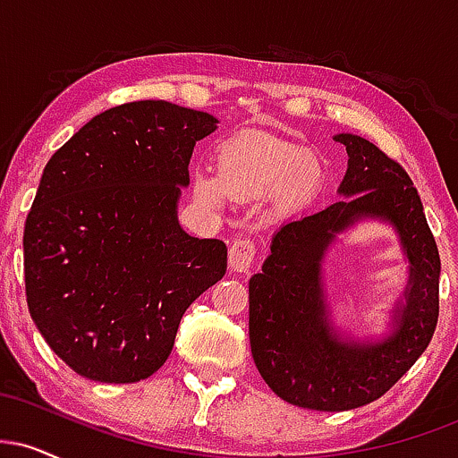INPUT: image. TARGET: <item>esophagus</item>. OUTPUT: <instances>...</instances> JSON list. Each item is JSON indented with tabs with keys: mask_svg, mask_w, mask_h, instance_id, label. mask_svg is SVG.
<instances>
[{
	"mask_svg": "<svg viewBox=\"0 0 458 458\" xmlns=\"http://www.w3.org/2000/svg\"><path fill=\"white\" fill-rule=\"evenodd\" d=\"M256 260V243L250 239H236L233 245H230V256L228 265L230 269L236 273H247L251 269Z\"/></svg>",
	"mask_w": 458,
	"mask_h": 458,
	"instance_id": "esophagus-1",
	"label": "esophagus"
}]
</instances>
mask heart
I'll use <instances>...</instances> for the list:
<instances>
[{"label":"heart","instance_id":"b5f03b06","mask_svg":"<svg viewBox=\"0 0 458 458\" xmlns=\"http://www.w3.org/2000/svg\"><path fill=\"white\" fill-rule=\"evenodd\" d=\"M217 170H196L191 174V193L208 208H222L225 198L259 199L277 189L282 204L291 207L312 191L317 172L308 165L303 152L284 141L239 135L224 141L215 155Z\"/></svg>","mask_w":458,"mask_h":458}]
</instances>
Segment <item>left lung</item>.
I'll return each mask as SVG.
<instances>
[{"label": "left lung", "mask_w": 458, "mask_h": 458, "mask_svg": "<svg viewBox=\"0 0 458 458\" xmlns=\"http://www.w3.org/2000/svg\"><path fill=\"white\" fill-rule=\"evenodd\" d=\"M334 140L349 155L343 199L284 224L250 280L256 368L282 401L317 411H346L383 396L427 351L439 317V251L411 178L360 135ZM364 221L390 225L408 260L403 297L379 336L335 323L324 280L328 247Z\"/></svg>", "instance_id": "8db88e82"}]
</instances>
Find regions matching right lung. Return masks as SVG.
Masks as SVG:
<instances>
[{
	"mask_svg": "<svg viewBox=\"0 0 458 458\" xmlns=\"http://www.w3.org/2000/svg\"><path fill=\"white\" fill-rule=\"evenodd\" d=\"M217 123L167 101L127 103L94 115L45 165L25 219V293L77 375L148 379L185 310L224 277V241L178 222L193 146Z\"/></svg>",
	"mask_w": 458,
	"mask_h": 458,
	"instance_id": "obj_1",
	"label": "right lung"
}]
</instances>
